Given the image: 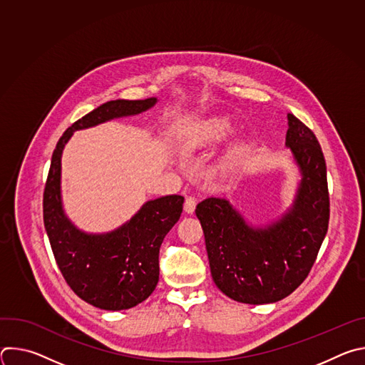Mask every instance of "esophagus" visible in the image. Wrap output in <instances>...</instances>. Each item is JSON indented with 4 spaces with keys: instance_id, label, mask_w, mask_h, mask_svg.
<instances>
[{
    "instance_id": "34e87169",
    "label": "esophagus",
    "mask_w": 365,
    "mask_h": 365,
    "mask_svg": "<svg viewBox=\"0 0 365 365\" xmlns=\"http://www.w3.org/2000/svg\"><path fill=\"white\" fill-rule=\"evenodd\" d=\"M196 207V199L193 196H186L185 199V212L193 214Z\"/></svg>"
}]
</instances>
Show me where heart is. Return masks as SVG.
Wrapping results in <instances>:
<instances>
[{
  "instance_id": "1",
  "label": "heart",
  "mask_w": 365,
  "mask_h": 365,
  "mask_svg": "<svg viewBox=\"0 0 365 365\" xmlns=\"http://www.w3.org/2000/svg\"><path fill=\"white\" fill-rule=\"evenodd\" d=\"M234 131V124L228 117H215L206 121L199 131L200 141H214L230 135Z\"/></svg>"
}]
</instances>
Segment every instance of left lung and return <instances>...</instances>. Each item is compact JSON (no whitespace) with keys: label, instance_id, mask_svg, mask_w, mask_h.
<instances>
[{"label":"left lung","instance_id":"8db88e82","mask_svg":"<svg viewBox=\"0 0 365 365\" xmlns=\"http://www.w3.org/2000/svg\"><path fill=\"white\" fill-rule=\"evenodd\" d=\"M286 145L303 179L292 211L266 230L248 227L225 199L197 203L211 274L228 297L250 304L273 303L293 293L307 277L329 225L327 163L307 125L287 114Z\"/></svg>","mask_w":365,"mask_h":365}]
</instances>
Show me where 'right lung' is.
<instances>
[{
	"label": "right lung",
	"mask_w": 365,
	"mask_h": 365,
	"mask_svg": "<svg viewBox=\"0 0 365 365\" xmlns=\"http://www.w3.org/2000/svg\"><path fill=\"white\" fill-rule=\"evenodd\" d=\"M155 98L115 99L75 121L59 138L43 192V221L51 251L69 287L86 303L103 310L130 309L145 300L159 282V252L166 234L180 218L183 196L147 202L120 230L86 235L65 217L61 203V155L81 128L148 110Z\"/></svg>",
	"instance_id": "obj_1"
}]
</instances>
